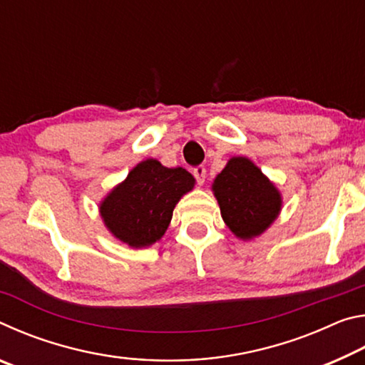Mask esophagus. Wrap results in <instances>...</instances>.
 Wrapping results in <instances>:
<instances>
[{
  "mask_svg": "<svg viewBox=\"0 0 365 365\" xmlns=\"http://www.w3.org/2000/svg\"><path fill=\"white\" fill-rule=\"evenodd\" d=\"M193 175L196 178L197 185H202L206 180V168L205 165H197V168L193 169Z\"/></svg>",
  "mask_w": 365,
  "mask_h": 365,
  "instance_id": "1",
  "label": "esophagus"
}]
</instances>
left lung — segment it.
<instances>
[{"label": "left lung", "instance_id": "obj_1", "mask_svg": "<svg viewBox=\"0 0 365 365\" xmlns=\"http://www.w3.org/2000/svg\"><path fill=\"white\" fill-rule=\"evenodd\" d=\"M212 191L222 219L242 240L259 237L280 214V191L248 158L235 156L228 160L215 177Z\"/></svg>", "mask_w": 365, "mask_h": 365}]
</instances>
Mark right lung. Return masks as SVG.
Returning a JSON list of instances; mask_svg holds the SVG:
<instances>
[{"mask_svg": "<svg viewBox=\"0 0 365 365\" xmlns=\"http://www.w3.org/2000/svg\"><path fill=\"white\" fill-rule=\"evenodd\" d=\"M195 178L182 168L169 169L156 159L141 160L100 205L104 225L122 243L146 248L159 242L180 197Z\"/></svg>", "mask_w": 365, "mask_h": 365, "instance_id": "right-lung-1", "label": "right lung"}]
</instances>
